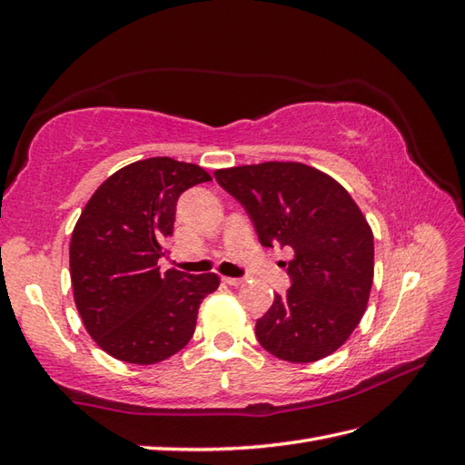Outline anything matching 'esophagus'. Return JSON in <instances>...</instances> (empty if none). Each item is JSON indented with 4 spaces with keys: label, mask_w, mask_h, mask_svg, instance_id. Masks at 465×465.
I'll return each instance as SVG.
<instances>
[{
    "label": "esophagus",
    "mask_w": 465,
    "mask_h": 465,
    "mask_svg": "<svg viewBox=\"0 0 465 465\" xmlns=\"http://www.w3.org/2000/svg\"><path fill=\"white\" fill-rule=\"evenodd\" d=\"M222 279H223V283H228L232 287H237L245 282V279H242V277H222Z\"/></svg>",
    "instance_id": "obj_1"
}]
</instances>
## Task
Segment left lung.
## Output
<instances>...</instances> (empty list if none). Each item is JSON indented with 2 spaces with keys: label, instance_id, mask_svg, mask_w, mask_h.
Listing matches in <instances>:
<instances>
[{
  "label": "left lung",
  "instance_id": "obj_1",
  "mask_svg": "<svg viewBox=\"0 0 465 465\" xmlns=\"http://www.w3.org/2000/svg\"><path fill=\"white\" fill-rule=\"evenodd\" d=\"M250 213L265 247L293 252L291 289L255 322L259 344L287 362H315L349 341L369 305L374 240L351 193L303 162H262L213 172Z\"/></svg>",
  "mask_w": 465,
  "mask_h": 465
}]
</instances>
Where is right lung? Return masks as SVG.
<instances>
[{
	"label": "right lung",
	"instance_id": "1",
	"mask_svg": "<svg viewBox=\"0 0 465 465\" xmlns=\"http://www.w3.org/2000/svg\"><path fill=\"white\" fill-rule=\"evenodd\" d=\"M212 176L198 164L156 156L106 178L74 223L69 265L74 305L99 347L118 361L156 364L190 342L215 273L160 272L178 196Z\"/></svg>",
	"mask_w": 465,
	"mask_h": 465
}]
</instances>
